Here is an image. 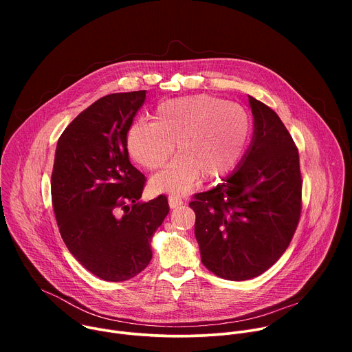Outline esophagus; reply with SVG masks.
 <instances>
[{
  "mask_svg": "<svg viewBox=\"0 0 352 352\" xmlns=\"http://www.w3.org/2000/svg\"><path fill=\"white\" fill-rule=\"evenodd\" d=\"M182 204H184V199H182V197H179V196H177V195L168 196V205H170L171 209H175V208L181 206Z\"/></svg>",
  "mask_w": 352,
  "mask_h": 352,
  "instance_id": "esophagus-1",
  "label": "esophagus"
}]
</instances>
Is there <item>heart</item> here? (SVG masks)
Segmentation results:
<instances>
[{"mask_svg":"<svg viewBox=\"0 0 352 352\" xmlns=\"http://www.w3.org/2000/svg\"><path fill=\"white\" fill-rule=\"evenodd\" d=\"M252 139L249 114L228 100L212 94L182 96L162 102L153 122L136 121L126 132L131 157L147 170H159L174 153H181L153 178L157 190L185 193L204 177L217 181L243 162Z\"/></svg>","mask_w":352,"mask_h":352,"instance_id":"heart-1","label":"heart"}]
</instances>
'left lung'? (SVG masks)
<instances>
[{"instance_id": "left-lung-1", "label": "left lung", "mask_w": 352, "mask_h": 352, "mask_svg": "<svg viewBox=\"0 0 352 352\" xmlns=\"http://www.w3.org/2000/svg\"><path fill=\"white\" fill-rule=\"evenodd\" d=\"M249 106L254 138L242 164L189 204L202 263L232 281L258 277L281 258L302 208L299 155L289 132L252 96Z\"/></svg>"}]
</instances>
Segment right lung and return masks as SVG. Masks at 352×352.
Returning <instances> with one entry per match:
<instances>
[{
  "instance_id": "1",
  "label": "right lung",
  "mask_w": 352,
  "mask_h": 352,
  "mask_svg": "<svg viewBox=\"0 0 352 352\" xmlns=\"http://www.w3.org/2000/svg\"><path fill=\"white\" fill-rule=\"evenodd\" d=\"M146 90L113 93L82 111L58 139L52 197L74 258L104 281H125L152 259L150 241L170 212L167 197L139 202L144 175L131 162L126 132Z\"/></svg>"
}]
</instances>
